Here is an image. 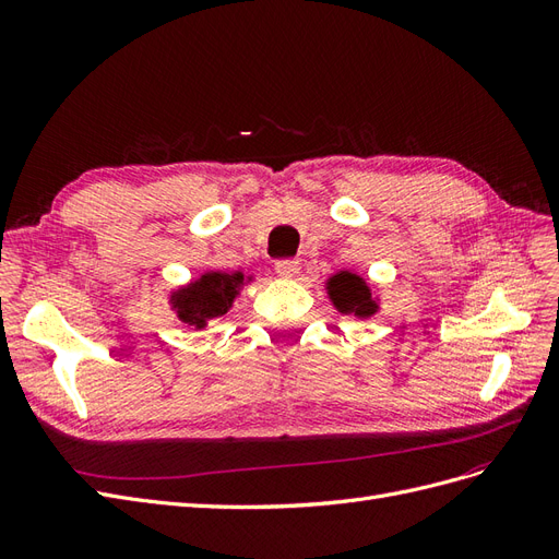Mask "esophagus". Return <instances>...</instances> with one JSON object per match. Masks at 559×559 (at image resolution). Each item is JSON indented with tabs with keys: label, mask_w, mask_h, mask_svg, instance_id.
<instances>
[{
	"label": "esophagus",
	"mask_w": 559,
	"mask_h": 559,
	"mask_svg": "<svg viewBox=\"0 0 559 559\" xmlns=\"http://www.w3.org/2000/svg\"><path fill=\"white\" fill-rule=\"evenodd\" d=\"M300 270V263L296 259H282V261H275V273L280 277H296Z\"/></svg>",
	"instance_id": "obj_1"
}]
</instances>
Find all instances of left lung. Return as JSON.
I'll return each mask as SVG.
<instances>
[{
  "label": "left lung",
  "mask_w": 559,
  "mask_h": 559,
  "mask_svg": "<svg viewBox=\"0 0 559 559\" xmlns=\"http://www.w3.org/2000/svg\"><path fill=\"white\" fill-rule=\"evenodd\" d=\"M329 298L333 302V308L343 314H354V317H373L378 312V300L373 298V292L366 284L364 277L357 273H349V270H341L326 282Z\"/></svg>",
  "instance_id": "left-lung-1"
}]
</instances>
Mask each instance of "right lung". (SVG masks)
Segmentation results:
<instances>
[{"label": "right lung", "instance_id": "obj_1", "mask_svg": "<svg viewBox=\"0 0 559 559\" xmlns=\"http://www.w3.org/2000/svg\"><path fill=\"white\" fill-rule=\"evenodd\" d=\"M247 280L251 277H245L242 273H218V270H210V273L200 275L191 284L173 292L170 302L183 324L205 329L210 319L222 317L233 308V300L240 294Z\"/></svg>", "mask_w": 559, "mask_h": 559}]
</instances>
